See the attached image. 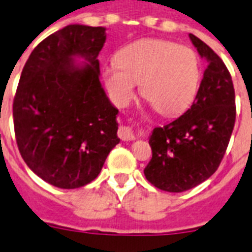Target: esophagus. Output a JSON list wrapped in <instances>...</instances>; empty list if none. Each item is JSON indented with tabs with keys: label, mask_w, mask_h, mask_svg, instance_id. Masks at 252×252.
Returning a JSON list of instances; mask_svg holds the SVG:
<instances>
[{
	"label": "esophagus",
	"mask_w": 252,
	"mask_h": 252,
	"mask_svg": "<svg viewBox=\"0 0 252 252\" xmlns=\"http://www.w3.org/2000/svg\"><path fill=\"white\" fill-rule=\"evenodd\" d=\"M119 136L120 139L124 140V141H130L136 137V135L133 133L132 128L128 127V126H121L119 130Z\"/></svg>",
	"instance_id": "34e87169"
}]
</instances>
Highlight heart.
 <instances>
[{"mask_svg":"<svg viewBox=\"0 0 252 252\" xmlns=\"http://www.w3.org/2000/svg\"><path fill=\"white\" fill-rule=\"evenodd\" d=\"M103 66L104 86L116 104L126 106L141 86L142 95L162 116L186 111L197 94L201 69L192 49L162 39H141Z\"/></svg>","mask_w":252,"mask_h":252,"instance_id":"heart-1","label":"heart"}]
</instances>
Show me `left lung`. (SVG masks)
<instances>
[{
  "instance_id": "left-lung-1",
  "label": "left lung",
  "mask_w": 252,
  "mask_h": 252,
  "mask_svg": "<svg viewBox=\"0 0 252 252\" xmlns=\"http://www.w3.org/2000/svg\"><path fill=\"white\" fill-rule=\"evenodd\" d=\"M207 62L195 99L187 112L149 136L153 158L144 169L157 188L180 193L203 183L217 170L230 142L236 120L232 78L212 49L189 34Z\"/></svg>"
}]
</instances>
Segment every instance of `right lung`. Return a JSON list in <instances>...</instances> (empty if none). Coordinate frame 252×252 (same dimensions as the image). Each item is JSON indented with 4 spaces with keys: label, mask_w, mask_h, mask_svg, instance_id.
Segmentation results:
<instances>
[{
    "label": "right lung",
    "mask_w": 252,
    "mask_h": 252,
    "mask_svg": "<svg viewBox=\"0 0 252 252\" xmlns=\"http://www.w3.org/2000/svg\"><path fill=\"white\" fill-rule=\"evenodd\" d=\"M106 28L73 24L29 57L13 99V126L26 165L46 183L81 188L120 142L119 110L99 82Z\"/></svg>",
    "instance_id": "1"
}]
</instances>
